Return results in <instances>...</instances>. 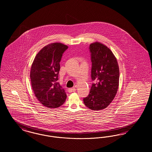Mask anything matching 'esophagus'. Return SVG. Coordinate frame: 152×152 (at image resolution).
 <instances>
[{
    "label": "esophagus",
    "instance_id": "34e87169",
    "mask_svg": "<svg viewBox=\"0 0 152 152\" xmlns=\"http://www.w3.org/2000/svg\"><path fill=\"white\" fill-rule=\"evenodd\" d=\"M75 90H76L75 87H73V88H69V89H68V92L69 93H71V92H73L75 91Z\"/></svg>",
    "mask_w": 152,
    "mask_h": 152
}]
</instances>
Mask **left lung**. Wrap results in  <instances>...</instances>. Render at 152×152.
<instances>
[{"label": "left lung", "mask_w": 152, "mask_h": 152, "mask_svg": "<svg viewBox=\"0 0 152 152\" xmlns=\"http://www.w3.org/2000/svg\"><path fill=\"white\" fill-rule=\"evenodd\" d=\"M92 84L85 105L93 110L106 108L116 96L119 86V67L115 56L104 44L94 42L89 46Z\"/></svg>", "instance_id": "8db88e82"}]
</instances>
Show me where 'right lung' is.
Masks as SVG:
<instances>
[{
  "instance_id": "1",
  "label": "right lung",
  "mask_w": 152,
  "mask_h": 152,
  "mask_svg": "<svg viewBox=\"0 0 152 152\" xmlns=\"http://www.w3.org/2000/svg\"><path fill=\"white\" fill-rule=\"evenodd\" d=\"M68 48L60 43L50 44L36 55L32 64L30 79L37 99L44 107L56 108L66 100L65 90L58 82L60 62Z\"/></svg>"
}]
</instances>
